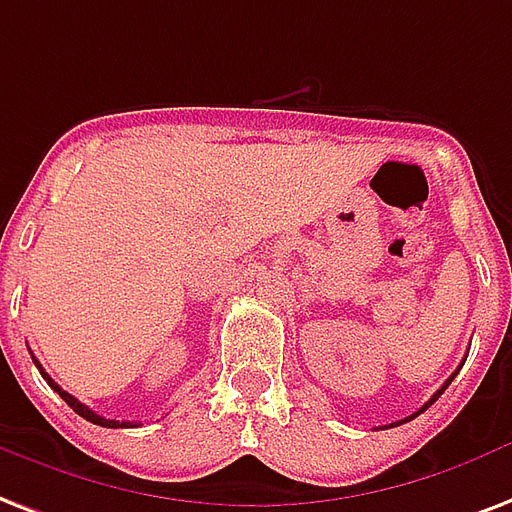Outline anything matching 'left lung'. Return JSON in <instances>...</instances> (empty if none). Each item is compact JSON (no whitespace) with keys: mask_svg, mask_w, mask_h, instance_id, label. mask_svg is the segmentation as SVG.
Wrapping results in <instances>:
<instances>
[{"mask_svg":"<svg viewBox=\"0 0 512 512\" xmlns=\"http://www.w3.org/2000/svg\"><path fill=\"white\" fill-rule=\"evenodd\" d=\"M454 376H456V373H454ZM454 376H451V378H448V381H446V384H443V386H440V389H438V392H435V395H432V397H429V400H427V403H424V408H419V411H416V413H413V416H408V419H405V421H411V419H416V416H419V413H424V411H427V408H429V405H432V403H435V400H438V397H440V395H443V392H446V389H448V384H451V381H454ZM400 424H403V421H400Z\"/></svg>","mask_w":512,"mask_h":512,"instance_id":"left-lung-1","label":"left lung"}]
</instances>
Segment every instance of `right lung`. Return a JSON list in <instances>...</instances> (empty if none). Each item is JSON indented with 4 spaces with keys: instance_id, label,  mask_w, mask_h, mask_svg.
Listing matches in <instances>:
<instances>
[{
    "instance_id": "obj_1",
    "label": "right lung",
    "mask_w": 512,
    "mask_h": 512,
    "mask_svg": "<svg viewBox=\"0 0 512 512\" xmlns=\"http://www.w3.org/2000/svg\"><path fill=\"white\" fill-rule=\"evenodd\" d=\"M34 362H37V360H34ZM37 368H39V373H42V378H45V381H48L50 389H56L58 395H61V400H64V403L69 405V408H72L74 413H80V416H83V419L91 421V424H99V427H109V429H117V427H139V424H136V421H115V419H104V416H99V413H96V411H91V408H88V405L80 403V400H77V397H72V395H69V392H64V389H61V386H58L56 381H53V378H50L48 373H45V370H42V365H39V362H37Z\"/></svg>"
}]
</instances>
